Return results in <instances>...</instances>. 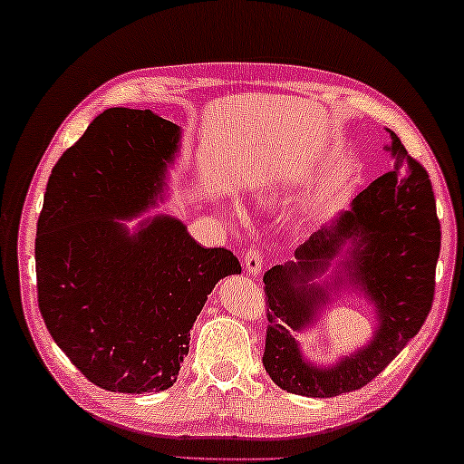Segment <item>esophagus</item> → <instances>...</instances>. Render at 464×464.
<instances>
[{"label":"esophagus","instance_id":"obj_1","mask_svg":"<svg viewBox=\"0 0 464 464\" xmlns=\"http://www.w3.org/2000/svg\"><path fill=\"white\" fill-rule=\"evenodd\" d=\"M261 267H263L261 251L253 245L251 248H246V251H245V269H246L248 276H256L261 272Z\"/></svg>","mask_w":464,"mask_h":464}]
</instances>
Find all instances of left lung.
<instances>
[{
	"mask_svg": "<svg viewBox=\"0 0 464 464\" xmlns=\"http://www.w3.org/2000/svg\"><path fill=\"white\" fill-rule=\"evenodd\" d=\"M386 151L392 169L359 192L353 209L334 219L296 251L298 263L267 269L263 276L267 301V336L263 367L276 386L311 398H332L367 386L417 336L436 295V266L441 226L427 169L411 158L401 139L390 132ZM346 239L353 251L343 260L354 281L378 306L381 330L372 345L330 370L309 366L294 332L310 321L329 295L309 287Z\"/></svg>",
	"mask_w": 464,
	"mask_h": 464,
	"instance_id": "left-lung-1",
	"label": "left lung"
}]
</instances>
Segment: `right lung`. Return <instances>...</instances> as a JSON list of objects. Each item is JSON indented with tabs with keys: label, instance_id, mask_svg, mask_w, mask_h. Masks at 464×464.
Segmentation results:
<instances>
[{
	"label": "right lung",
	"instance_id": "obj_1",
	"mask_svg": "<svg viewBox=\"0 0 464 464\" xmlns=\"http://www.w3.org/2000/svg\"><path fill=\"white\" fill-rule=\"evenodd\" d=\"M180 128L149 110L110 108L63 151L37 222V301L49 334L95 386L161 392L188 354L208 295L240 274L226 248H203L174 218L130 237L116 219L153 203Z\"/></svg>",
	"mask_w": 464,
	"mask_h": 464
}]
</instances>
